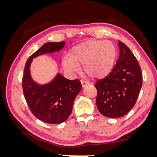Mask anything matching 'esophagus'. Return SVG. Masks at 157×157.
<instances>
[{"label": "esophagus", "mask_w": 157, "mask_h": 157, "mask_svg": "<svg viewBox=\"0 0 157 157\" xmlns=\"http://www.w3.org/2000/svg\"><path fill=\"white\" fill-rule=\"evenodd\" d=\"M81 84H82V88H84V87H86V86H88V85L89 84V83L88 82H86V81H84V80H81Z\"/></svg>", "instance_id": "34e87169"}]
</instances>
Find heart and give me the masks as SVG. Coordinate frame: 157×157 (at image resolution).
Here are the masks:
<instances>
[{
  "instance_id": "1",
  "label": "heart",
  "mask_w": 157,
  "mask_h": 157,
  "mask_svg": "<svg viewBox=\"0 0 157 157\" xmlns=\"http://www.w3.org/2000/svg\"><path fill=\"white\" fill-rule=\"evenodd\" d=\"M117 58V49L111 42L88 40L75 46L70 57L63 61V68L75 71L83 64L89 77L103 78L111 72Z\"/></svg>"
}]
</instances>
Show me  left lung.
Instances as JSON below:
<instances>
[{"instance_id": "1", "label": "left lung", "mask_w": 157, "mask_h": 157, "mask_svg": "<svg viewBox=\"0 0 157 157\" xmlns=\"http://www.w3.org/2000/svg\"><path fill=\"white\" fill-rule=\"evenodd\" d=\"M120 54L115 67L105 78L94 84L96 105L101 115L109 118L124 116L135 105L142 86L140 66L128 47L118 41Z\"/></svg>"}]
</instances>
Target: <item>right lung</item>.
I'll return each mask as SVG.
<instances>
[{
  "label": "right lung",
  "instance_id": "obj_1",
  "mask_svg": "<svg viewBox=\"0 0 157 157\" xmlns=\"http://www.w3.org/2000/svg\"><path fill=\"white\" fill-rule=\"evenodd\" d=\"M65 45V42L45 43L28 58L23 75V92L29 108L38 119L49 124H60L67 119L82 84L78 79L68 80L59 73L50 82L39 84L31 77L30 66L33 58L58 52Z\"/></svg>",
  "mask_w": 157,
  "mask_h": 157
}]
</instances>
